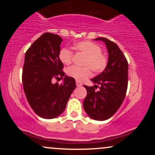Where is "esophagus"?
<instances>
[{"instance_id": "obj_1", "label": "esophagus", "mask_w": 155, "mask_h": 155, "mask_svg": "<svg viewBox=\"0 0 155 155\" xmlns=\"http://www.w3.org/2000/svg\"><path fill=\"white\" fill-rule=\"evenodd\" d=\"M76 86H77V87H81V86H82V84H81V82H79V81H76Z\"/></svg>"}]
</instances>
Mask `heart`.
I'll list each match as a JSON object with an SVG mask.
<instances>
[{"instance_id": "1", "label": "heart", "mask_w": 155, "mask_h": 155, "mask_svg": "<svg viewBox=\"0 0 155 155\" xmlns=\"http://www.w3.org/2000/svg\"><path fill=\"white\" fill-rule=\"evenodd\" d=\"M74 49L84 55L82 65L79 68L71 66L67 69V74L78 81H83L88 79L92 74V71L99 74L106 69L108 63L107 54L101 51L99 44L91 41H81L74 45ZM73 52L68 49H62L59 52V59L65 65H70L73 60Z\"/></svg>"}]
</instances>
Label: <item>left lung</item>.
Segmentation results:
<instances>
[{
  "instance_id": "1",
  "label": "left lung",
  "mask_w": 155,
  "mask_h": 155,
  "mask_svg": "<svg viewBox=\"0 0 155 155\" xmlns=\"http://www.w3.org/2000/svg\"><path fill=\"white\" fill-rule=\"evenodd\" d=\"M95 40L103 41L106 44L108 63L104 71L91 79L95 84V86H84L87 94L83 106L92 119L103 121L116 113L125 97L128 83V63L116 44L106 38ZM97 87L100 90L95 91Z\"/></svg>"
}]
</instances>
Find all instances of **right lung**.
Listing matches in <instances>:
<instances>
[{"instance_id":"add662e5","label":"right lung","mask_w":155,"mask_h":155,"mask_svg":"<svg viewBox=\"0 0 155 155\" xmlns=\"http://www.w3.org/2000/svg\"><path fill=\"white\" fill-rule=\"evenodd\" d=\"M59 35L45 33L33 42L25 56L22 84L26 98L32 109L44 119H53L64 111L71 95L76 88L74 78L65 76L63 64L59 59ZM61 85L52 83L62 78Z\"/></svg>"}]
</instances>
